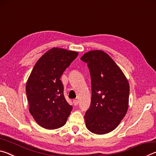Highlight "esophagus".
<instances>
[{"label":"esophagus","mask_w":156,"mask_h":156,"mask_svg":"<svg viewBox=\"0 0 156 156\" xmlns=\"http://www.w3.org/2000/svg\"><path fill=\"white\" fill-rule=\"evenodd\" d=\"M73 105H74V106H76V105H78V101L77 100H73Z\"/></svg>","instance_id":"esophagus-1"}]
</instances>
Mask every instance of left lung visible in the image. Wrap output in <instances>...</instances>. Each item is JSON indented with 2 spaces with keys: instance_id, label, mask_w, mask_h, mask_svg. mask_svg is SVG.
<instances>
[{
  "instance_id": "obj_1",
  "label": "left lung",
  "mask_w": 156,
  "mask_h": 156,
  "mask_svg": "<svg viewBox=\"0 0 156 156\" xmlns=\"http://www.w3.org/2000/svg\"><path fill=\"white\" fill-rule=\"evenodd\" d=\"M91 75V101L84 115L86 126L96 134L117 127L129 107V84L120 68L107 53L94 50L80 58Z\"/></svg>"
}]
</instances>
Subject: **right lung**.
I'll return each mask as SVG.
<instances>
[{
    "instance_id": "1",
    "label": "right lung",
    "mask_w": 156,
    "mask_h": 156,
    "mask_svg": "<svg viewBox=\"0 0 156 156\" xmlns=\"http://www.w3.org/2000/svg\"><path fill=\"white\" fill-rule=\"evenodd\" d=\"M78 53L54 47L34 65L26 84L29 110L42 127L56 129L64 126L72 107L64 96L60 80L63 72Z\"/></svg>"
}]
</instances>
